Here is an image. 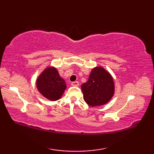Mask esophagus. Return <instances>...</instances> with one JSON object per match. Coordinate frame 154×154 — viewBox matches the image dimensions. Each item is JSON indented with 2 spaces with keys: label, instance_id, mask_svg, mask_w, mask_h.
I'll use <instances>...</instances> for the list:
<instances>
[{
  "label": "esophagus",
  "instance_id": "34e87169",
  "mask_svg": "<svg viewBox=\"0 0 154 154\" xmlns=\"http://www.w3.org/2000/svg\"><path fill=\"white\" fill-rule=\"evenodd\" d=\"M71 85L73 87H78L79 85V83L78 81H75V82L71 83Z\"/></svg>",
  "mask_w": 154,
  "mask_h": 154
}]
</instances>
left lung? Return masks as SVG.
Listing matches in <instances>:
<instances>
[{
  "instance_id": "8db88e82",
  "label": "left lung",
  "mask_w": 154,
  "mask_h": 154,
  "mask_svg": "<svg viewBox=\"0 0 154 154\" xmlns=\"http://www.w3.org/2000/svg\"><path fill=\"white\" fill-rule=\"evenodd\" d=\"M84 100L91 106H99L109 103L114 94L113 77L101 66L94 67L87 82L81 85Z\"/></svg>"
}]
</instances>
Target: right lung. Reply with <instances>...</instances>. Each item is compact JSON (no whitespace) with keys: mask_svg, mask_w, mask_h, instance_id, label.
Instances as JSON below:
<instances>
[{"mask_svg":"<svg viewBox=\"0 0 154 154\" xmlns=\"http://www.w3.org/2000/svg\"><path fill=\"white\" fill-rule=\"evenodd\" d=\"M36 87L42 95L51 101L61 99L67 86L56 68L48 66L38 77Z\"/></svg>","mask_w":154,"mask_h":154,"instance_id":"obj_1","label":"right lung"}]
</instances>
